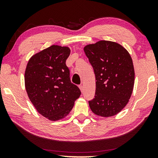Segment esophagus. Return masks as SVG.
<instances>
[{
  "mask_svg": "<svg viewBox=\"0 0 158 158\" xmlns=\"http://www.w3.org/2000/svg\"><path fill=\"white\" fill-rule=\"evenodd\" d=\"M79 89H80V90H81V92H84V85H83L82 84H81V85H79Z\"/></svg>",
  "mask_w": 158,
  "mask_h": 158,
  "instance_id": "34e87169",
  "label": "esophagus"
}]
</instances>
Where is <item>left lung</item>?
<instances>
[{"mask_svg":"<svg viewBox=\"0 0 158 158\" xmlns=\"http://www.w3.org/2000/svg\"><path fill=\"white\" fill-rule=\"evenodd\" d=\"M94 70L95 94L89 101L95 114L109 117L127 105L135 83V70L130 53L116 42L101 40L84 47Z\"/></svg>","mask_w":158,"mask_h":158,"instance_id":"1","label":"left lung"}]
</instances>
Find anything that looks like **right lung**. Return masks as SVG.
Here are the masks:
<instances>
[{
    "instance_id": "1",
    "label": "right lung",
    "mask_w": 158,
    "mask_h": 158,
    "mask_svg": "<svg viewBox=\"0 0 158 158\" xmlns=\"http://www.w3.org/2000/svg\"><path fill=\"white\" fill-rule=\"evenodd\" d=\"M69 53L68 47L52 45L33 56L26 66L28 98L37 111L50 121L68 115L81 93L70 81L65 63Z\"/></svg>"
}]
</instances>
